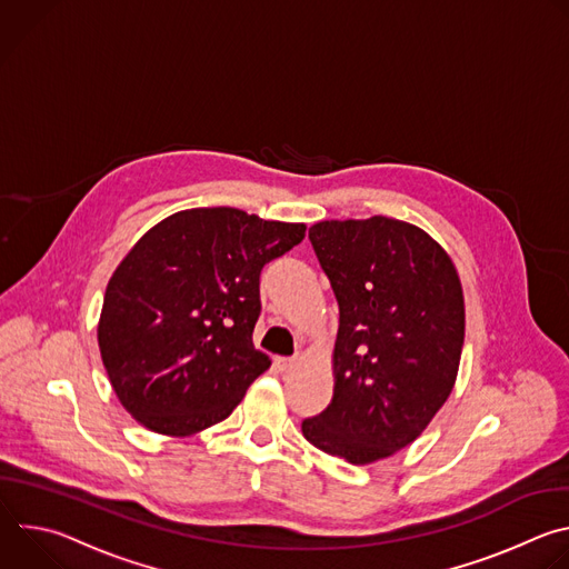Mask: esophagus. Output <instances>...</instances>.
I'll use <instances>...</instances> for the list:
<instances>
[{"mask_svg":"<svg viewBox=\"0 0 569 569\" xmlns=\"http://www.w3.org/2000/svg\"><path fill=\"white\" fill-rule=\"evenodd\" d=\"M297 358H277V367L281 373H290L297 367Z\"/></svg>","mask_w":569,"mask_h":569,"instance_id":"obj_1","label":"esophagus"}]
</instances>
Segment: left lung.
<instances>
[{"instance_id":"1","label":"left lung","mask_w":569,"mask_h":569,"mask_svg":"<svg viewBox=\"0 0 569 569\" xmlns=\"http://www.w3.org/2000/svg\"><path fill=\"white\" fill-rule=\"evenodd\" d=\"M340 306L336 389L303 437L351 463L410 446L452 391L463 347V295L448 254L423 229L373 216L308 229Z\"/></svg>"}]
</instances>
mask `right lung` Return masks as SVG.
<instances>
[{
  "mask_svg": "<svg viewBox=\"0 0 569 569\" xmlns=\"http://www.w3.org/2000/svg\"><path fill=\"white\" fill-rule=\"evenodd\" d=\"M303 231L211 207L173 213L139 238L108 283L99 347L121 405L141 426L187 437L233 412L270 367L252 345L261 270Z\"/></svg>",
  "mask_w": 569,
  "mask_h": 569,
  "instance_id": "add662e5",
  "label": "right lung"
}]
</instances>
